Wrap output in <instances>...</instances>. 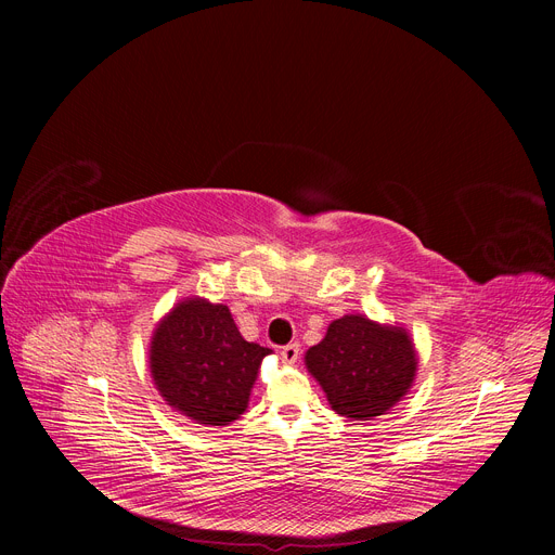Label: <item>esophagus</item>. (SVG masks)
I'll use <instances>...</instances> for the list:
<instances>
[{
  "label": "esophagus",
  "instance_id": "34e87169",
  "mask_svg": "<svg viewBox=\"0 0 555 555\" xmlns=\"http://www.w3.org/2000/svg\"><path fill=\"white\" fill-rule=\"evenodd\" d=\"M281 360L285 364H295L299 360V344H287L281 348Z\"/></svg>",
  "mask_w": 555,
  "mask_h": 555
}]
</instances>
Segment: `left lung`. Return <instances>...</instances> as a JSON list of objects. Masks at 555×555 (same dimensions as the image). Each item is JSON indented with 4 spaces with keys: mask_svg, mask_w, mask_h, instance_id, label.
Returning <instances> with one entry per match:
<instances>
[{
    "mask_svg": "<svg viewBox=\"0 0 555 555\" xmlns=\"http://www.w3.org/2000/svg\"><path fill=\"white\" fill-rule=\"evenodd\" d=\"M306 369L339 416L373 421L410 393L418 371L414 339L402 326L344 314L306 351Z\"/></svg>",
    "mask_w": 555,
    "mask_h": 555,
    "instance_id": "left-lung-1",
    "label": "left lung"
}]
</instances>
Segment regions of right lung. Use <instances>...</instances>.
I'll return each mask as SVG.
<instances>
[{"instance_id":"right-lung-1","label":"right lung","mask_w":555,"mask_h":555,"mask_svg":"<svg viewBox=\"0 0 555 555\" xmlns=\"http://www.w3.org/2000/svg\"><path fill=\"white\" fill-rule=\"evenodd\" d=\"M272 351L243 339L222 304L186 297L166 312L151 339V375L175 412L207 427L238 421L260 362Z\"/></svg>"}]
</instances>
